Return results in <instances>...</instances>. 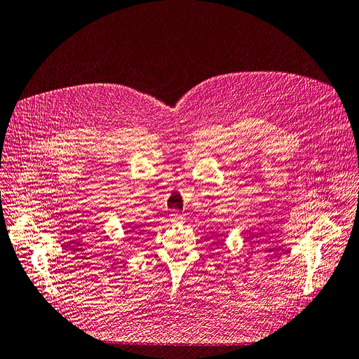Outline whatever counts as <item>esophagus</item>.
Instances as JSON below:
<instances>
[{"label":"esophagus","instance_id":"obj_1","mask_svg":"<svg viewBox=\"0 0 359 359\" xmlns=\"http://www.w3.org/2000/svg\"><path fill=\"white\" fill-rule=\"evenodd\" d=\"M182 218H183V215L179 212V211H175L173 214H171L170 215V220L171 222H175V223H177V222H180L182 220Z\"/></svg>","mask_w":359,"mask_h":359}]
</instances>
